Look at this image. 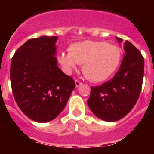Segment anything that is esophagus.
<instances>
[{"label": "esophagus", "instance_id": "esophagus-1", "mask_svg": "<svg viewBox=\"0 0 154 154\" xmlns=\"http://www.w3.org/2000/svg\"><path fill=\"white\" fill-rule=\"evenodd\" d=\"M82 84V82H79L78 80H76V81H75V85H76V87H77H77H79Z\"/></svg>", "mask_w": 154, "mask_h": 154}]
</instances>
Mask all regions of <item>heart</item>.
I'll list each match as a JSON object with an SVG mask.
<instances>
[{
  "mask_svg": "<svg viewBox=\"0 0 154 154\" xmlns=\"http://www.w3.org/2000/svg\"><path fill=\"white\" fill-rule=\"evenodd\" d=\"M121 50L105 42L84 41L70 45L69 53H60L58 60L67 71L82 64L85 76L94 82L107 80L117 70L121 62Z\"/></svg>",
  "mask_w": 154,
  "mask_h": 154,
  "instance_id": "1",
  "label": "heart"
}]
</instances>
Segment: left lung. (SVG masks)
Returning a JSON list of instances; mask_svg holds the SVG:
<instances>
[{"label":"left lung","mask_w":154,"mask_h":154,"mask_svg":"<svg viewBox=\"0 0 154 154\" xmlns=\"http://www.w3.org/2000/svg\"><path fill=\"white\" fill-rule=\"evenodd\" d=\"M118 43L123 40L116 37ZM124 57L112 79L91 87L87 101L94 115L105 122H116L127 115L136 104L142 86L144 58L128 41L124 43Z\"/></svg>","instance_id":"8db88e82"}]
</instances>
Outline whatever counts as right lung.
I'll use <instances>...</instances> for the list:
<instances>
[{
    "instance_id": "obj_1",
    "label": "right lung",
    "mask_w": 154,
    "mask_h": 154,
    "mask_svg": "<svg viewBox=\"0 0 154 154\" xmlns=\"http://www.w3.org/2000/svg\"><path fill=\"white\" fill-rule=\"evenodd\" d=\"M57 37L28 40L12 58L10 81L13 97L30 119L45 123L64 109L75 88L72 78L58 67Z\"/></svg>"
}]
</instances>
